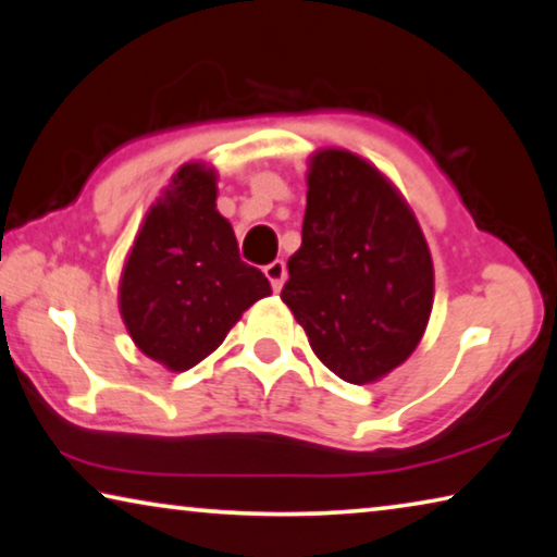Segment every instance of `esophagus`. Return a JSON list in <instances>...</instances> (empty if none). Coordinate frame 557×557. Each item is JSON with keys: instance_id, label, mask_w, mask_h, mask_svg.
Segmentation results:
<instances>
[{"instance_id": "1", "label": "esophagus", "mask_w": 557, "mask_h": 557, "mask_svg": "<svg viewBox=\"0 0 557 557\" xmlns=\"http://www.w3.org/2000/svg\"><path fill=\"white\" fill-rule=\"evenodd\" d=\"M265 277L270 280V287L275 289V292H280L282 289V285H285V277H287V268H285V262L282 260H275V262H270V265H265Z\"/></svg>"}]
</instances>
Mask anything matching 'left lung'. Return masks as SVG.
<instances>
[{"instance_id":"1","label":"left lung","mask_w":557,"mask_h":557,"mask_svg":"<svg viewBox=\"0 0 557 557\" xmlns=\"http://www.w3.org/2000/svg\"><path fill=\"white\" fill-rule=\"evenodd\" d=\"M301 245L282 301L346 383H373L408 358L432 312L430 248L398 188L366 159H309Z\"/></svg>"}]
</instances>
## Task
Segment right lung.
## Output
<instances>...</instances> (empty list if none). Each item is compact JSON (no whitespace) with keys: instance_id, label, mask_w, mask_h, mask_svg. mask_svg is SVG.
Returning a JSON list of instances; mask_svg holds the SVG:
<instances>
[{"instance_id":"obj_1","label":"right lung","mask_w":557,"mask_h":557,"mask_svg":"<svg viewBox=\"0 0 557 557\" xmlns=\"http://www.w3.org/2000/svg\"><path fill=\"white\" fill-rule=\"evenodd\" d=\"M270 292L215 211L213 169L184 164L147 211L122 270L120 314L132 342L169 371H188Z\"/></svg>"}]
</instances>
